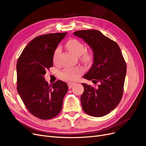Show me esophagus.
I'll list each match as a JSON object with an SVG mask.
<instances>
[{
	"label": "esophagus",
	"mask_w": 146,
	"mask_h": 146,
	"mask_svg": "<svg viewBox=\"0 0 146 146\" xmlns=\"http://www.w3.org/2000/svg\"><path fill=\"white\" fill-rule=\"evenodd\" d=\"M68 85L69 88L70 89V88H71L72 86H74L75 85H76V83H74V82H69L68 83Z\"/></svg>",
	"instance_id": "obj_1"
}]
</instances>
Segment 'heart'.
I'll return each instance as SVG.
<instances>
[{"instance_id":"b5f03b06","label":"heart","mask_w":146,"mask_h":146,"mask_svg":"<svg viewBox=\"0 0 146 146\" xmlns=\"http://www.w3.org/2000/svg\"><path fill=\"white\" fill-rule=\"evenodd\" d=\"M66 47L68 50L77 56H80V60L82 62L89 64L93 61V55L90 52H84L85 50V46L80 41L76 39H70L66 43ZM60 48H56L54 54L53 60L56 61L60 54ZM83 72V69L81 68H75L71 69H66L61 71L60 74V76L61 79L64 80H74L77 79Z\"/></svg>"}]
</instances>
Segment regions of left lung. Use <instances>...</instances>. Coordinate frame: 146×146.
Returning <instances> with one entry per match:
<instances>
[{
	"label": "left lung",
	"instance_id": "left-lung-1",
	"mask_svg": "<svg viewBox=\"0 0 146 146\" xmlns=\"http://www.w3.org/2000/svg\"><path fill=\"white\" fill-rule=\"evenodd\" d=\"M81 38L93 51V64L83 76L93 83L94 88L82 83V107L86 114L94 117L107 115L115 108L122 99L127 66L117 44L96 30H79L74 33Z\"/></svg>",
	"mask_w": 146,
	"mask_h": 146
}]
</instances>
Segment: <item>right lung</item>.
<instances>
[{"instance_id":"add662e5","label":"right lung","mask_w":146,"mask_h":146,"mask_svg":"<svg viewBox=\"0 0 146 146\" xmlns=\"http://www.w3.org/2000/svg\"><path fill=\"white\" fill-rule=\"evenodd\" d=\"M67 32L48 33L33 39L17 61V90L29 111L39 119L56 116L68 90L66 83L57 80L52 85L44 77L53 66L55 49Z\"/></svg>"}]
</instances>
